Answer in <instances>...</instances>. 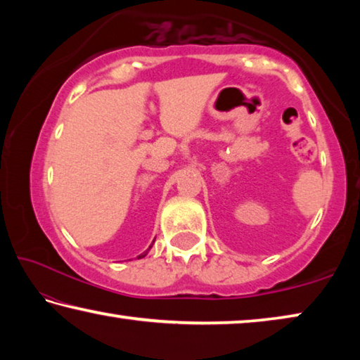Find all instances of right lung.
I'll use <instances>...</instances> for the list:
<instances>
[{"label":"right lung","mask_w":360,"mask_h":360,"mask_svg":"<svg viewBox=\"0 0 360 360\" xmlns=\"http://www.w3.org/2000/svg\"><path fill=\"white\" fill-rule=\"evenodd\" d=\"M149 249H150V248H149ZM144 255H146V252H144V254H141V255H139V257H138V259H141V257H144Z\"/></svg>","instance_id":"add662e5"}]
</instances>
